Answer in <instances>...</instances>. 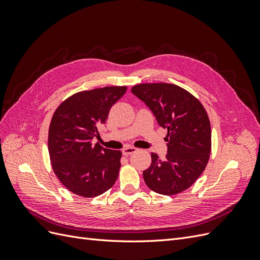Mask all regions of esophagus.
<instances>
[{
	"instance_id": "esophagus-1",
	"label": "esophagus",
	"mask_w": 260,
	"mask_h": 260,
	"mask_svg": "<svg viewBox=\"0 0 260 260\" xmlns=\"http://www.w3.org/2000/svg\"><path fill=\"white\" fill-rule=\"evenodd\" d=\"M137 151V149L135 148V147H132V146H127V147H124V148H122V154L124 155V156H129V155H131V154H133Z\"/></svg>"
}]
</instances>
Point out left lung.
Masks as SVG:
<instances>
[{"label":"left lung","mask_w":260,"mask_h":260,"mask_svg":"<svg viewBox=\"0 0 260 260\" xmlns=\"http://www.w3.org/2000/svg\"><path fill=\"white\" fill-rule=\"evenodd\" d=\"M131 92L168 131V153L164 159L151 154V166L143 171L146 185L169 196L185 191L200 178L209 159L211 129L205 108L190 92L171 83H140Z\"/></svg>","instance_id":"obj_1"}]
</instances>
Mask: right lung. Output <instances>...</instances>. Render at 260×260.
<instances>
[{"label":"right lung","mask_w":260,"mask_h":260,"mask_svg":"<svg viewBox=\"0 0 260 260\" xmlns=\"http://www.w3.org/2000/svg\"><path fill=\"white\" fill-rule=\"evenodd\" d=\"M127 86L81 91L61 102L49 128L53 171L66 188L83 198H95L111 188L120 169L121 152L93 144L112 106Z\"/></svg>","instance_id":"1"}]
</instances>
